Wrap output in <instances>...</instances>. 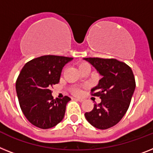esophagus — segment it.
<instances>
[{
	"instance_id": "1",
	"label": "esophagus",
	"mask_w": 153,
	"mask_h": 153,
	"mask_svg": "<svg viewBox=\"0 0 153 153\" xmlns=\"http://www.w3.org/2000/svg\"><path fill=\"white\" fill-rule=\"evenodd\" d=\"M74 100L77 101H79V102H82L83 101V99L82 98H74Z\"/></svg>"
}]
</instances>
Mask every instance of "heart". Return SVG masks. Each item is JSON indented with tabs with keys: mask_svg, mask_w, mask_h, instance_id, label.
<instances>
[{
	"mask_svg": "<svg viewBox=\"0 0 153 153\" xmlns=\"http://www.w3.org/2000/svg\"><path fill=\"white\" fill-rule=\"evenodd\" d=\"M88 63L86 62H80L79 64V69L81 68H82V67L85 66V65H88ZM73 92H74V94H76V95H79L81 93V89L80 88H74V90H73Z\"/></svg>",
	"mask_w": 153,
	"mask_h": 153,
	"instance_id": "1",
	"label": "heart"
}]
</instances>
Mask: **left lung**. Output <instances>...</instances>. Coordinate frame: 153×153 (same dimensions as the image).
<instances>
[{
  "label": "left lung",
  "mask_w": 153,
  "mask_h": 153,
  "mask_svg": "<svg viewBox=\"0 0 153 153\" xmlns=\"http://www.w3.org/2000/svg\"><path fill=\"white\" fill-rule=\"evenodd\" d=\"M101 75L97 86L91 90V95L98 96L101 102L94 104L85 117L92 126L107 129L116 125L126 114L135 88V79L130 67L114 58L87 57Z\"/></svg>",
  "instance_id": "left-lung-1"
}]
</instances>
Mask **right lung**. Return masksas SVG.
<instances>
[{"mask_svg":"<svg viewBox=\"0 0 153 153\" xmlns=\"http://www.w3.org/2000/svg\"><path fill=\"white\" fill-rule=\"evenodd\" d=\"M72 57L44 55L29 61L16 80V92L21 110L34 126L48 129L57 125L65 117L71 99H53L51 88L60 82L63 67Z\"/></svg>","mask_w":153,"mask_h":153,"instance_id":"1","label":"right lung"}]
</instances>
